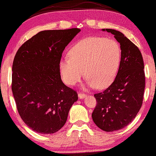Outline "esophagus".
<instances>
[{"label": "esophagus", "instance_id": "34e87169", "mask_svg": "<svg viewBox=\"0 0 156 156\" xmlns=\"http://www.w3.org/2000/svg\"><path fill=\"white\" fill-rule=\"evenodd\" d=\"M86 96V94H83V93H80V92L78 93V97H79L80 99H82V98H85Z\"/></svg>", "mask_w": 156, "mask_h": 156}]
</instances>
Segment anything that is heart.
I'll use <instances>...</instances> for the list:
<instances>
[{
	"label": "heart",
	"mask_w": 156,
	"mask_h": 156,
	"mask_svg": "<svg viewBox=\"0 0 156 156\" xmlns=\"http://www.w3.org/2000/svg\"><path fill=\"white\" fill-rule=\"evenodd\" d=\"M122 50L117 41L102 37H86L69 51V58H62L59 69L62 80L74 86L86 76L90 87L106 88L113 83L119 70Z\"/></svg>",
	"instance_id": "b5f03b06"
}]
</instances>
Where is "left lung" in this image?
Returning <instances> with one entry per match:
<instances>
[{
    "label": "left lung",
    "mask_w": 156,
    "mask_h": 156,
    "mask_svg": "<svg viewBox=\"0 0 156 156\" xmlns=\"http://www.w3.org/2000/svg\"><path fill=\"white\" fill-rule=\"evenodd\" d=\"M114 35L120 44L122 58L114 82L96 99L92 119L106 132L119 130L135 119L143 104L145 78L143 56L138 47L119 31L103 29Z\"/></svg>",
    "instance_id": "obj_1"
}]
</instances>
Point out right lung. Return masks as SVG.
I'll list each match as a JSON object with an SVG mask.
<instances>
[{
    "instance_id": "1",
    "label": "right lung",
    "mask_w": 156,
    "mask_h": 156,
    "mask_svg": "<svg viewBox=\"0 0 156 156\" xmlns=\"http://www.w3.org/2000/svg\"><path fill=\"white\" fill-rule=\"evenodd\" d=\"M80 31L73 28L37 33L17 51L12 66V92L19 115L32 130L52 134L63 127L78 100L61 80L59 62L66 47Z\"/></svg>"
}]
</instances>
